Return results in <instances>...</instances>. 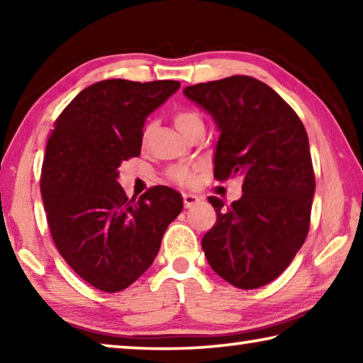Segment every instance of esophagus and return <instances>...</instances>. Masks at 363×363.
<instances>
[{"instance_id": "obj_1", "label": "esophagus", "mask_w": 363, "mask_h": 363, "mask_svg": "<svg viewBox=\"0 0 363 363\" xmlns=\"http://www.w3.org/2000/svg\"><path fill=\"white\" fill-rule=\"evenodd\" d=\"M196 203H200V196H196L194 194H184V206L192 208Z\"/></svg>"}]
</instances>
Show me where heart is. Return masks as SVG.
<instances>
[{
  "label": "heart",
  "instance_id": "b5f03b06",
  "mask_svg": "<svg viewBox=\"0 0 363 363\" xmlns=\"http://www.w3.org/2000/svg\"><path fill=\"white\" fill-rule=\"evenodd\" d=\"M199 123H203L200 118L199 113L192 112V110H181L174 115V125L177 130H179L182 134H186L190 128L199 125ZM152 125H145L144 131H143V140L145 143L147 139L150 138L152 134ZM171 179L176 181L177 184H182V186H192L195 182V171L192 168L187 167H176L169 171Z\"/></svg>",
  "mask_w": 363,
  "mask_h": 363
}]
</instances>
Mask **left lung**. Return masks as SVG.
<instances>
[{"label":"left lung","mask_w":363,"mask_h":363,"mask_svg":"<svg viewBox=\"0 0 363 363\" xmlns=\"http://www.w3.org/2000/svg\"><path fill=\"white\" fill-rule=\"evenodd\" d=\"M220 133L214 177L238 176L229 206L208 196L216 224L201 248L219 277L242 290L267 285L290 266L309 232L315 177L309 139L294 110L259 79L233 75L184 88Z\"/></svg>","instance_id":"1"}]
</instances>
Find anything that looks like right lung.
Here are the masks:
<instances>
[{
    "label": "right lung",
    "mask_w": 363,
    "mask_h": 363,
    "mask_svg": "<svg viewBox=\"0 0 363 363\" xmlns=\"http://www.w3.org/2000/svg\"><path fill=\"white\" fill-rule=\"evenodd\" d=\"M173 79H104L83 89L48 139L41 199L60 256L84 281L116 293L134 284L162 245L182 196L167 186L128 199L116 181L125 160L139 157L153 110L179 89Z\"/></svg>",
    "instance_id": "right-lung-1"
}]
</instances>
